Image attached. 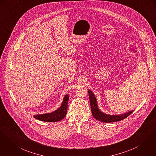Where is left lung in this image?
I'll return each instance as SVG.
<instances>
[{
  "label": "left lung",
  "instance_id": "1",
  "mask_svg": "<svg viewBox=\"0 0 156 156\" xmlns=\"http://www.w3.org/2000/svg\"><path fill=\"white\" fill-rule=\"evenodd\" d=\"M88 94L92 115L93 117L97 120L106 123H111L117 121H120L127 118L133 112V110H131L125 113L117 115H110L108 114H105L99 110L98 108L96 98L94 96V94L90 90H88Z\"/></svg>",
  "mask_w": 156,
  "mask_h": 156
}]
</instances>
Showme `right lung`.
Listing matches in <instances>:
<instances>
[{
    "label": "right lung",
    "mask_w": 156,
    "mask_h": 156,
    "mask_svg": "<svg viewBox=\"0 0 156 156\" xmlns=\"http://www.w3.org/2000/svg\"><path fill=\"white\" fill-rule=\"evenodd\" d=\"M69 100V95L66 94L64 97L63 102L60 106L56 110L46 114H41L34 115V117L38 120L43 122H58L63 119L67 113L68 103Z\"/></svg>",
    "instance_id": "obj_1"
}]
</instances>
